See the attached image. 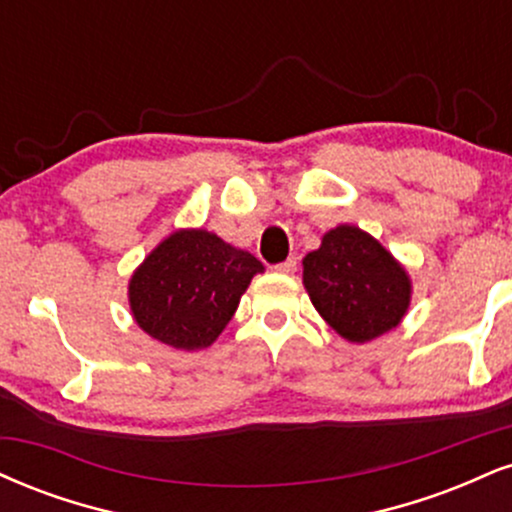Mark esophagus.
I'll list each match as a JSON object with an SVG mask.
<instances>
[{
	"instance_id": "esophagus-1",
	"label": "esophagus",
	"mask_w": 512,
	"mask_h": 512,
	"mask_svg": "<svg viewBox=\"0 0 512 512\" xmlns=\"http://www.w3.org/2000/svg\"><path fill=\"white\" fill-rule=\"evenodd\" d=\"M276 272L279 274H293L295 269H298V260H295V257H288L286 262H281V264H276Z\"/></svg>"
}]
</instances>
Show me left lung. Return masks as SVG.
<instances>
[{
	"instance_id": "left-lung-1",
	"label": "left lung",
	"mask_w": 512,
	"mask_h": 512,
	"mask_svg": "<svg viewBox=\"0 0 512 512\" xmlns=\"http://www.w3.org/2000/svg\"><path fill=\"white\" fill-rule=\"evenodd\" d=\"M312 305L331 329L353 343L398 326L410 305V279L369 233L336 226L303 260Z\"/></svg>"
}]
</instances>
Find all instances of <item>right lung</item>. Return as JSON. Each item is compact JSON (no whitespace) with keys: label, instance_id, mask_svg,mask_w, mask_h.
<instances>
[{"label":"right lung","instance_id":"right-lung-1","mask_svg":"<svg viewBox=\"0 0 512 512\" xmlns=\"http://www.w3.org/2000/svg\"><path fill=\"white\" fill-rule=\"evenodd\" d=\"M264 272L250 252L202 229L176 231L140 264L128 286L135 322L178 350L212 346L231 322L252 276Z\"/></svg>","mask_w":512,"mask_h":512}]
</instances>
